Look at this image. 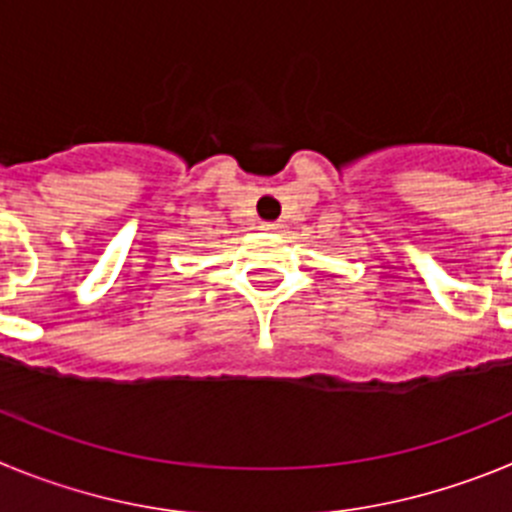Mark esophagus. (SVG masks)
I'll return each mask as SVG.
<instances>
[{
	"label": "esophagus",
	"instance_id": "1",
	"mask_svg": "<svg viewBox=\"0 0 512 512\" xmlns=\"http://www.w3.org/2000/svg\"><path fill=\"white\" fill-rule=\"evenodd\" d=\"M261 230H269V233H279V230H282V223H264V225H261Z\"/></svg>",
	"mask_w": 512,
	"mask_h": 512
}]
</instances>
